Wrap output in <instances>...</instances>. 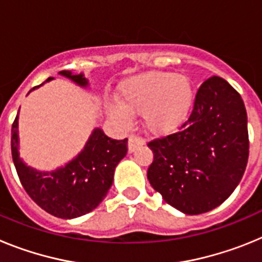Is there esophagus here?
I'll return each mask as SVG.
<instances>
[{
	"mask_svg": "<svg viewBox=\"0 0 262 262\" xmlns=\"http://www.w3.org/2000/svg\"><path fill=\"white\" fill-rule=\"evenodd\" d=\"M144 144V140H143L140 136L138 135H131L128 138V151L134 152L135 149H138L139 147H142Z\"/></svg>",
	"mask_w": 262,
	"mask_h": 262,
	"instance_id": "1",
	"label": "esophagus"
}]
</instances>
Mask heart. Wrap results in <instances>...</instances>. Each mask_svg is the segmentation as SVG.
<instances>
[{
    "label": "heart",
    "instance_id": "b5f03b06",
    "mask_svg": "<svg viewBox=\"0 0 262 262\" xmlns=\"http://www.w3.org/2000/svg\"><path fill=\"white\" fill-rule=\"evenodd\" d=\"M120 105H108V113L119 123L131 122L129 113L143 114V123L152 134L177 128L193 102L190 80L181 73L151 71L124 80L119 88Z\"/></svg>",
    "mask_w": 262,
    "mask_h": 262
}]
</instances>
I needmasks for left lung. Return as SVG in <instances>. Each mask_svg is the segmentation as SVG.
<instances>
[{
    "mask_svg": "<svg viewBox=\"0 0 262 262\" xmlns=\"http://www.w3.org/2000/svg\"><path fill=\"white\" fill-rule=\"evenodd\" d=\"M147 177L168 205L187 215L215 209L239 185L248 163L247 111L240 94L212 76L196 92L177 133L148 143Z\"/></svg>",
    "mask_w": 262,
    "mask_h": 262,
    "instance_id": "left-lung-1",
    "label": "left lung"
}]
</instances>
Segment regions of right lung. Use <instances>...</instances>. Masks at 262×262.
Wrapping results in <instances>:
<instances>
[{
    "label": "right lung",
    "mask_w": 262,
    "mask_h": 262,
    "mask_svg": "<svg viewBox=\"0 0 262 262\" xmlns=\"http://www.w3.org/2000/svg\"><path fill=\"white\" fill-rule=\"evenodd\" d=\"M59 75L82 88L89 85L84 73L75 75L71 71H61ZM51 80L52 77L47 78L46 82ZM18 148L17 114L11 127V156L20 184L30 198L48 214L61 219H73L88 214L102 202L113 185L115 168L127 155V139L114 140L101 128H96L84 149L68 164L52 172H40L27 166L20 160Z\"/></svg>",
    "instance_id": "add662e5"
}]
</instances>
